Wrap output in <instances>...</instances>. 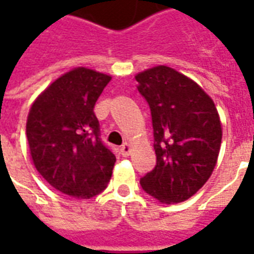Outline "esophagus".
<instances>
[{"instance_id":"1","label":"esophagus","mask_w":254,"mask_h":254,"mask_svg":"<svg viewBox=\"0 0 254 254\" xmlns=\"http://www.w3.org/2000/svg\"><path fill=\"white\" fill-rule=\"evenodd\" d=\"M132 152V145L129 143H125V144H122V147H121V154L122 156H129V154Z\"/></svg>"}]
</instances>
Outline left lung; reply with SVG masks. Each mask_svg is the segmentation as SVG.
<instances>
[{"mask_svg": "<svg viewBox=\"0 0 254 254\" xmlns=\"http://www.w3.org/2000/svg\"><path fill=\"white\" fill-rule=\"evenodd\" d=\"M148 102L156 166L140 180L163 204L190 198L209 180L222 144V122L212 98L198 84L166 65L137 73Z\"/></svg>", "mask_w": 254, "mask_h": 254, "instance_id": "left-lung-1", "label": "left lung"}]
</instances>
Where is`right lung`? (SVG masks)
Instances as JSON below:
<instances>
[{
    "mask_svg": "<svg viewBox=\"0 0 254 254\" xmlns=\"http://www.w3.org/2000/svg\"><path fill=\"white\" fill-rule=\"evenodd\" d=\"M110 74L78 66L56 78L31 105L27 140L32 163L54 189L74 198L105 190L116 156L99 140L94 106Z\"/></svg>",
    "mask_w": 254,
    "mask_h": 254,
    "instance_id": "add662e5",
    "label": "right lung"
}]
</instances>
